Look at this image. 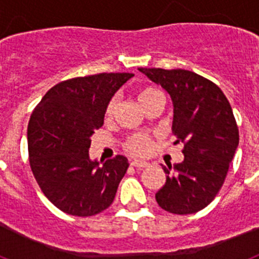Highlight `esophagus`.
<instances>
[{
    "instance_id": "obj_1",
    "label": "esophagus",
    "mask_w": 259,
    "mask_h": 259,
    "mask_svg": "<svg viewBox=\"0 0 259 259\" xmlns=\"http://www.w3.org/2000/svg\"><path fill=\"white\" fill-rule=\"evenodd\" d=\"M131 166H132V167H136V168H139V170H141V168H145V167H148V166H149V164L146 163V162L132 161V162H131Z\"/></svg>"
}]
</instances>
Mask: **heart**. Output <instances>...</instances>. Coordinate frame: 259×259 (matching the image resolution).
Listing matches in <instances>:
<instances>
[{"instance_id":"b5f03b06","label":"heart","mask_w":259,"mask_h":259,"mask_svg":"<svg viewBox=\"0 0 259 259\" xmlns=\"http://www.w3.org/2000/svg\"><path fill=\"white\" fill-rule=\"evenodd\" d=\"M137 98H139V102L141 104V106L144 109H146V107L152 105L154 101H157L159 98H163V95L155 87L148 85L141 88L137 92ZM116 107H118V97L114 96V97L110 98L109 101H107L106 106H105V119L110 120V119L113 118L116 111ZM123 148H124L125 152L130 153L131 155H135V157H144V155H146L152 150V137L146 134H134L125 139L124 143H123Z\"/></svg>"}]
</instances>
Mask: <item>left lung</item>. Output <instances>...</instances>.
Wrapping results in <instances>:
<instances>
[{
  "label": "left lung",
  "mask_w": 259,
  "mask_h": 259,
  "mask_svg": "<svg viewBox=\"0 0 259 259\" xmlns=\"http://www.w3.org/2000/svg\"><path fill=\"white\" fill-rule=\"evenodd\" d=\"M171 96L172 135L184 161L162 166L166 183L155 193L163 210L193 214L221 191L239 145V127L227 97L211 80L188 70L139 68Z\"/></svg>",
  "instance_id": "left-lung-1"
}]
</instances>
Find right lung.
Segmentation results:
<instances>
[{"mask_svg": "<svg viewBox=\"0 0 259 259\" xmlns=\"http://www.w3.org/2000/svg\"><path fill=\"white\" fill-rule=\"evenodd\" d=\"M134 74L104 72L63 80L50 88L29 118V166L48 200L66 214L92 217L113 203L128 159L116 155L102 166L89 159L91 136L104 111Z\"/></svg>", "mask_w": 259, "mask_h": 259, "instance_id": "add662e5", "label": "right lung"}]
</instances>
